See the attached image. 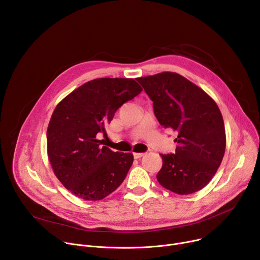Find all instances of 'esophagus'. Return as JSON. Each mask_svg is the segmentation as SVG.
<instances>
[{
	"label": "esophagus",
	"mask_w": 260,
	"mask_h": 260,
	"mask_svg": "<svg viewBox=\"0 0 260 260\" xmlns=\"http://www.w3.org/2000/svg\"><path fill=\"white\" fill-rule=\"evenodd\" d=\"M133 154H134V157H135L136 159L141 158V157H143V156L145 155V153H133Z\"/></svg>",
	"instance_id": "obj_1"
}]
</instances>
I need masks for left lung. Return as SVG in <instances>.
Masks as SVG:
<instances>
[{"label":"left lung","instance_id":"obj_1","mask_svg":"<svg viewBox=\"0 0 260 260\" xmlns=\"http://www.w3.org/2000/svg\"><path fill=\"white\" fill-rule=\"evenodd\" d=\"M153 102L154 114L165 128L177 133L175 154H161L156 175L166 189L194 193L212 180L224 156V121L215 101L180 74L162 72L137 78Z\"/></svg>","mask_w":260,"mask_h":260}]
</instances>
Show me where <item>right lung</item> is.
<instances>
[{"instance_id": "add662e5", "label": "right lung", "mask_w": 260, "mask_h": 260, "mask_svg": "<svg viewBox=\"0 0 260 260\" xmlns=\"http://www.w3.org/2000/svg\"><path fill=\"white\" fill-rule=\"evenodd\" d=\"M142 90L134 79L99 78L55 107L47 127V154L56 178L77 198L103 200L125 179L133 154L102 147L96 135L106 134L116 111Z\"/></svg>"}]
</instances>
